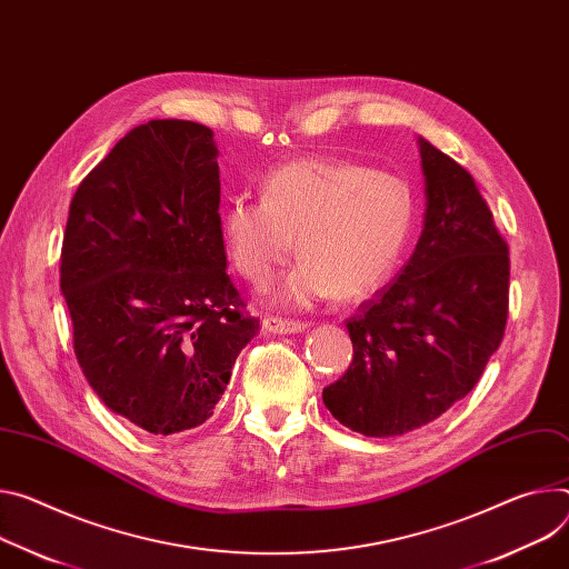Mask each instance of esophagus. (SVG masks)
I'll return each mask as SVG.
<instances>
[{"label": "esophagus", "mask_w": 569, "mask_h": 569, "mask_svg": "<svg viewBox=\"0 0 569 569\" xmlns=\"http://www.w3.org/2000/svg\"><path fill=\"white\" fill-rule=\"evenodd\" d=\"M308 325L299 320H283V318H266L263 320V333H301Z\"/></svg>", "instance_id": "esophagus-1"}]
</instances>
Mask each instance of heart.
Listing matches in <instances>:
<instances>
[{"label":"heart","mask_w":569,"mask_h":569,"mask_svg":"<svg viewBox=\"0 0 569 569\" xmlns=\"http://www.w3.org/2000/svg\"><path fill=\"white\" fill-rule=\"evenodd\" d=\"M416 224L410 186L351 161L299 159L263 179V197H231L220 236L236 272L263 286L295 251L299 263L272 288V301L308 308L379 292L395 274Z\"/></svg>","instance_id":"1"}]
</instances>
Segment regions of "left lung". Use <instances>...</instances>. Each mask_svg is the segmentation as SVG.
Here are the masks:
<instances>
[{"mask_svg": "<svg viewBox=\"0 0 569 569\" xmlns=\"http://www.w3.org/2000/svg\"><path fill=\"white\" fill-rule=\"evenodd\" d=\"M425 222L410 261L347 320L353 360L322 390L347 429L416 431L468 395L508 318V247L470 172L418 136Z\"/></svg>", "mask_w": 569, "mask_h": 569, "instance_id": "left-lung-1", "label": "left lung"}]
</instances>
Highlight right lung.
<instances>
[{"mask_svg": "<svg viewBox=\"0 0 569 569\" xmlns=\"http://www.w3.org/2000/svg\"><path fill=\"white\" fill-rule=\"evenodd\" d=\"M213 131L151 120L77 188L61 292L86 381L153 436L213 416L258 320L240 311L220 236Z\"/></svg>", "mask_w": 569, "mask_h": 569, "instance_id": "obj_1", "label": "right lung"}]
</instances>
